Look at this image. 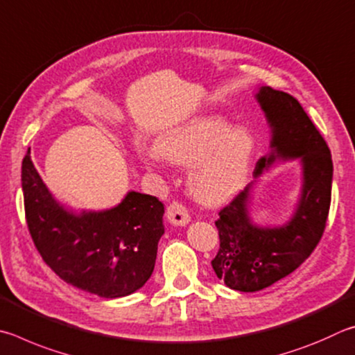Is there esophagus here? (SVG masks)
<instances>
[{"mask_svg": "<svg viewBox=\"0 0 355 355\" xmlns=\"http://www.w3.org/2000/svg\"><path fill=\"white\" fill-rule=\"evenodd\" d=\"M166 220L174 226H185L190 223V215L182 204L171 202L166 207Z\"/></svg>", "mask_w": 355, "mask_h": 355, "instance_id": "1", "label": "esophagus"}]
</instances>
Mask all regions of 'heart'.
<instances>
[{
    "instance_id": "b5f03b06",
    "label": "heart",
    "mask_w": 355,
    "mask_h": 355,
    "mask_svg": "<svg viewBox=\"0 0 355 355\" xmlns=\"http://www.w3.org/2000/svg\"><path fill=\"white\" fill-rule=\"evenodd\" d=\"M256 140L246 128H232L214 114L191 116L162 132L157 143L140 149L151 168L166 162L191 166L190 195L209 207L223 206L237 196L251 174Z\"/></svg>"
}]
</instances>
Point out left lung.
<instances>
[{
  "instance_id": "8db88e82",
  "label": "left lung",
  "mask_w": 355,
  "mask_h": 355,
  "mask_svg": "<svg viewBox=\"0 0 355 355\" xmlns=\"http://www.w3.org/2000/svg\"><path fill=\"white\" fill-rule=\"evenodd\" d=\"M256 99L271 130V151L257 162L254 178L257 180L279 159L297 158L303 184L295 212L284 225H253L249 204L255 181L215 221L220 250L212 268L229 288L246 293L281 281L312 254L326 227L334 176L331 149L296 98L263 85Z\"/></svg>"
}]
</instances>
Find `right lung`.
<instances>
[{"label":"right lung","instance_id":"right-lung-1","mask_svg":"<svg viewBox=\"0 0 355 355\" xmlns=\"http://www.w3.org/2000/svg\"><path fill=\"white\" fill-rule=\"evenodd\" d=\"M21 187L37 251L67 284L115 300L134 293L151 277L165 232V210L157 198L128 191L112 209L74 212L48 190L31 149L21 164Z\"/></svg>","mask_w":355,"mask_h":355}]
</instances>
